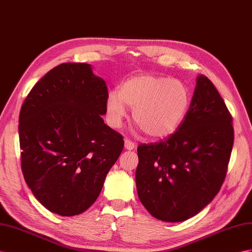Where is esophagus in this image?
<instances>
[{"label": "esophagus", "instance_id": "34e87169", "mask_svg": "<svg viewBox=\"0 0 252 252\" xmlns=\"http://www.w3.org/2000/svg\"><path fill=\"white\" fill-rule=\"evenodd\" d=\"M134 147H135L134 143H132L130 139H125V148L126 150H133Z\"/></svg>", "mask_w": 252, "mask_h": 252}]
</instances>
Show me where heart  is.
I'll return each mask as SVG.
<instances>
[{"instance_id":"1","label":"heart","mask_w":252,"mask_h":252,"mask_svg":"<svg viewBox=\"0 0 252 252\" xmlns=\"http://www.w3.org/2000/svg\"><path fill=\"white\" fill-rule=\"evenodd\" d=\"M126 105L133 120L151 139H164L181 126L190 105V92L184 83L158 75H139L126 81L120 92L109 93L106 113L111 125L119 126Z\"/></svg>"}]
</instances>
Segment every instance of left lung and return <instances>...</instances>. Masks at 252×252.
I'll use <instances>...</instances> for the list:
<instances>
[{"instance_id": "obj_1", "label": "left lung", "mask_w": 252, "mask_h": 252, "mask_svg": "<svg viewBox=\"0 0 252 252\" xmlns=\"http://www.w3.org/2000/svg\"><path fill=\"white\" fill-rule=\"evenodd\" d=\"M232 117L216 87L200 74L189 109L166 140L137 148L135 181L140 202L159 220L180 222L220 189L233 147Z\"/></svg>"}]
</instances>
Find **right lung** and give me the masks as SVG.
I'll return each instance as SVG.
<instances>
[{"instance_id": "right-lung-1", "label": "right lung", "mask_w": 252, "mask_h": 252, "mask_svg": "<svg viewBox=\"0 0 252 252\" xmlns=\"http://www.w3.org/2000/svg\"><path fill=\"white\" fill-rule=\"evenodd\" d=\"M107 86L92 64L64 63L32 88L19 116L21 167L32 192L61 216L99 197L124 139L104 124Z\"/></svg>"}]
</instances>
